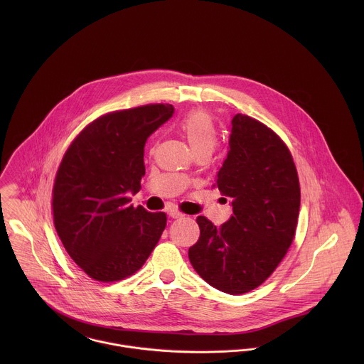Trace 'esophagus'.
Listing matches in <instances>:
<instances>
[{
	"mask_svg": "<svg viewBox=\"0 0 364 364\" xmlns=\"http://www.w3.org/2000/svg\"><path fill=\"white\" fill-rule=\"evenodd\" d=\"M168 215H169L171 218H183V217H185V214H182L181 211H178V210H175V208H171V210L168 211Z\"/></svg>",
	"mask_w": 364,
	"mask_h": 364,
	"instance_id": "1",
	"label": "esophagus"
}]
</instances>
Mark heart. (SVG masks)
<instances>
[{
  "label": "heart",
  "instance_id": "heart-1",
  "mask_svg": "<svg viewBox=\"0 0 364 364\" xmlns=\"http://www.w3.org/2000/svg\"><path fill=\"white\" fill-rule=\"evenodd\" d=\"M181 130L193 154H211L217 144V130L206 112L198 110L185 117Z\"/></svg>",
  "mask_w": 364,
  "mask_h": 364
}]
</instances>
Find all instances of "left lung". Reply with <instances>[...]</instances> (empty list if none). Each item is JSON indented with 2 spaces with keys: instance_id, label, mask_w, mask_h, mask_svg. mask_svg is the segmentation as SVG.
Listing matches in <instances>:
<instances>
[{
  "instance_id": "1",
  "label": "left lung",
  "mask_w": 364,
  "mask_h": 364,
  "mask_svg": "<svg viewBox=\"0 0 364 364\" xmlns=\"http://www.w3.org/2000/svg\"><path fill=\"white\" fill-rule=\"evenodd\" d=\"M230 130L215 182L231 200L232 215L218 228L198 217L200 237L189 248V260L210 286L235 296L257 289L284 258L296 234L300 183L291 154L274 132L241 113Z\"/></svg>"
}]
</instances>
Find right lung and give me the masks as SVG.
<instances>
[{"label": "right lung", "mask_w": 364, "mask_h": 364, "mask_svg": "<svg viewBox=\"0 0 364 364\" xmlns=\"http://www.w3.org/2000/svg\"><path fill=\"white\" fill-rule=\"evenodd\" d=\"M172 105L112 112L88 124L63 156L53 188L55 231L90 277L117 282L136 273L166 225L165 213L133 208L141 189L147 139Z\"/></svg>", "instance_id": "obj_1"}]
</instances>
